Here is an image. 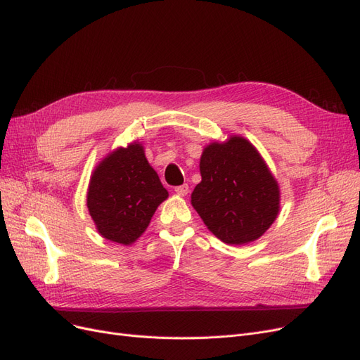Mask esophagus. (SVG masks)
<instances>
[{
	"label": "esophagus",
	"instance_id": "34e87169",
	"mask_svg": "<svg viewBox=\"0 0 360 360\" xmlns=\"http://www.w3.org/2000/svg\"><path fill=\"white\" fill-rule=\"evenodd\" d=\"M174 191H176V193L181 195V197H184V195H188V192H189V186L188 184H180V186L174 188Z\"/></svg>",
	"mask_w": 360,
	"mask_h": 360
}]
</instances>
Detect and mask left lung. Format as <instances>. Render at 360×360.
I'll list each match as a JSON object with an SVG mask.
<instances>
[{
  "label": "left lung",
  "mask_w": 360,
  "mask_h": 360,
  "mask_svg": "<svg viewBox=\"0 0 360 360\" xmlns=\"http://www.w3.org/2000/svg\"><path fill=\"white\" fill-rule=\"evenodd\" d=\"M192 205L228 245L257 240L279 212V188L254 146L240 136L205 147Z\"/></svg>",
  "instance_id": "8db88e82"
}]
</instances>
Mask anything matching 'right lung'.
<instances>
[{
  "instance_id": "obj_1",
  "label": "right lung",
  "mask_w": 360,
  "mask_h": 360,
  "mask_svg": "<svg viewBox=\"0 0 360 360\" xmlns=\"http://www.w3.org/2000/svg\"><path fill=\"white\" fill-rule=\"evenodd\" d=\"M168 198L141 144L118 148L93 172L86 207L108 240L134 243L146 231L158 205Z\"/></svg>"
}]
</instances>
